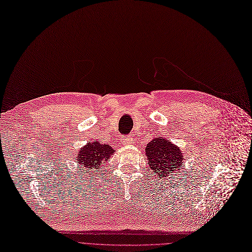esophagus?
<instances>
[{
	"instance_id": "obj_1",
	"label": "esophagus",
	"mask_w": 252,
	"mask_h": 252,
	"mask_svg": "<svg viewBox=\"0 0 252 252\" xmlns=\"http://www.w3.org/2000/svg\"><path fill=\"white\" fill-rule=\"evenodd\" d=\"M132 141H133V139H132L131 136H126V137L123 139L124 144H132Z\"/></svg>"
}]
</instances>
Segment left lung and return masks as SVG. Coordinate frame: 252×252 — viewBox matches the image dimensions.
Returning <instances> with one entry per match:
<instances>
[{
	"instance_id": "1",
	"label": "left lung",
	"mask_w": 252,
	"mask_h": 252,
	"mask_svg": "<svg viewBox=\"0 0 252 252\" xmlns=\"http://www.w3.org/2000/svg\"><path fill=\"white\" fill-rule=\"evenodd\" d=\"M145 155L150 168L159 178H167L183 165L184 156L180 147L165 138L158 137L146 145Z\"/></svg>"
}]
</instances>
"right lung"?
<instances>
[{
    "mask_svg": "<svg viewBox=\"0 0 252 252\" xmlns=\"http://www.w3.org/2000/svg\"><path fill=\"white\" fill-rule=\"evenodd\" d=\"M114 152L115 150H113L110 145L101 144L100 142L94 140L80 148L77 163H79L81 165V168H84L85 171L90 170V172H97L98 169H100L101 164L109 161Z\"/></svg>",
    "mask_w": 252,
    "mask_h": 252,
    "instance_id": "right-lung-1",
    "label": "right lung"
}]
</instances>
